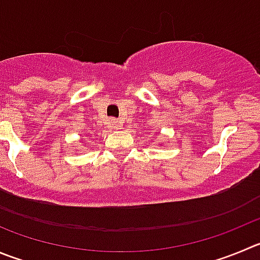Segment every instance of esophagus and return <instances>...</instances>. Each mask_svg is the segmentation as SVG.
Instances as JSON below:
<instances>
[{
  "instance_id": "esophagus-1",
  "label": "esophagus",
  "mask_w": 260,
  "mask_h": 260,
  "mask_svg": "<svg viewBox=\"0 0 260 260\" xmlns=\"http://www.w3.org/2000/svg\"><path fill=\"white\" fill-rule=\"evenodd\" d=\"M109 127L113 128V129H120L122 123L119 122V120H116V119H110V120H109Z\"/></svg>"
}]
</instances>
